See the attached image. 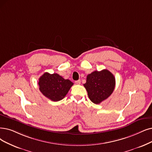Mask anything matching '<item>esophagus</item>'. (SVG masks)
Listing matches in <instances>:
<instances>
[{"mask_svg":"<svg viewBox=\"0 0 152 152\" xmlns=\"http://www.w3.org/2000/svg\"><path fill=\"white\" fill-rule=\"evenodd\" d=\"M75 83L76 84H77V85L80 84V80H78L75 81Z\"/></svg>","mask_w":152,"mask_h":152,"instance_id":"obj_1","label":"esophagus"}]
</instances>
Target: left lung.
Returning a JSON list of instances; mask_svg holds the SVG:
<instances>
[{
  "mask_svg": "<svg viewBox=\"0 0 152 152\" xmlns=\"http://www.w3.org/2000/svg\"><path fill=\"white\" fill-rule=\"evenodd\" d=\"M83 86L87 91L90 100L95 104H99L113 92L115 78L107 69L100 72L94 71L87 75L86 83Z\"/></svg>",
  "mask_w": 152,
  "mask_h": 152,
  "instance_id": "left-lung-1",
  "label": "left lung"
}]
</instances>
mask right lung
I'll use <instances>...</instances> for the list:
<instances>
[{
    "mask_svg": "<svg viewBox=\"0 0 152 152\" xmlns=\"http://www.w3.org/2000/svg\"><path fill=\"white\" fill-rule=\"evenodd\" d=\"M74 85L69 79L57 74H50L45 72L39 79V90L42 94L52 101L57 102L63 99Z\"/></svg>",
    "mask_w": 152,
    "mask_h": 152,
    "instance_id": "1",
    "label": "right lung"
}]
</instances>
